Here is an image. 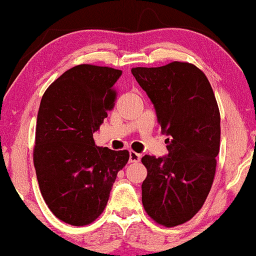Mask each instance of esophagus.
Returning <instances> with one entry per match:
<instances>
[{
	"label": "esophagus",
	"instance_id": "1",
	"mask_svg": "<svg viewBox=\"0 0 256 256\" xmlns=\"http://www.w3.org/2000/svg\"><path fill=\"white\" fill-rule=\"evenodd\" d=\"M140 161V154H137L134 152H130V158H128V162H130V163H137Z\"/></svg>",
	"mask_w": 256,
	"mask_h": 256
}]
</instances>
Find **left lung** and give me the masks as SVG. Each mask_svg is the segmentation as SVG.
<instances>
[{"label": "left lung", "mask_w": 256, "mask_h": 256, "mask_svg": "<svg viewBox=\"0 0 256 256\" xmlns=\"http://www.w3.org/2000/svg\"><path fill=\"white\" fill-rule=\"evenodd\" d=\"M131 72L168 136L167 158H142L148 170L142 202L160 226H180L198 214L214 184L220 143L217 100L205 74L192 63L172 62Z\"/></svg>", "instance_id": "left-lung-1"}]
</instances>
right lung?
I'll return each mask as SVG.
<instances>
[{
    "instance_id": "add662e5",
    "label": "right lung",
    "mask_w": 256,
    "mask_h": 256,
    "mask_svg": "<svg viewBox=\"0 0 256 256\" xmlns=\"http://www.w3.org/2000/svg\"><path fill=\"white\" fill-rule=\"evenodd\" d=\"M122 70L80 64L46 89L36 128L33 162L39 188L52 214L83 226L102 214L128 150L95 146L93 134L113 110Z\"/></svg>"
}]
</instances>
